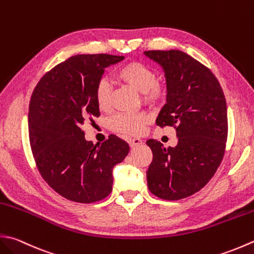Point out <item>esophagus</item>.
<instances>
[{
	"mask_svg": "<svg viewBox=\"0 0 254 254\" xmlns=\"http://www.w3.org/2000/svg\"><path fill=\"white\" fill-rule=\"evenodd\" d=\"M127 142H128V144H130V146H131V147H135V146L140 145V144H142V143H143L141 138H138V137L128 138V141H127Z\"/></svg>",
	"mask_w": 254,
	"mask_h": 254,
	"instance_id": "esophagus-1",
	"label": "esophagus"
}]
</instances>
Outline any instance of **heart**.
<instances>
[{"label":"heart","instance_id":"heart-1","mask_svg":"<svg viewBox=\"0 0 254 254\" xmlns=\"http://www.w3.org/2000/svg\"><path fill=\"white\" fill-rule=\"evenodd\" d=\"M119 80L141 92L143 101L155 104L165 100L167 90L165 84L156 80L153 69L141 62L133 61L124 64L116 72ZM112 88L106 78H101L94 89V99L101 111H109L111 108ZM152 120L148 111L120 112L110 119V128L123 135H140Z\"/></svg>","mask_w":254,"mask_h":254}]
</instances>
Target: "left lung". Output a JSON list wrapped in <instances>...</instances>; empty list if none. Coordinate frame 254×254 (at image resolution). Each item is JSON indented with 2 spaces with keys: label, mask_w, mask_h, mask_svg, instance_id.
I'll return each mask as SVG.
<instances>
[{
  "label": "left lung",
  "mask_w": 254,
  "mask_h": 254,
  "mask_svg": "<svg viewBox=\"0 0 254 254\" xmlns=\"http://www.w3.org/2000/svg\"><path fill=\"white\" fill-rule=\"evenodd\" d=\"M163 67L167 102L156 119L158 127L176 128L178 143L165 148L148 140L153 160L147 187L165 200H180L209 182L225 155L228 136L227 103L209 68L181 51L144 52Z\"/></svg>",
  "instance_id": "8db88e82"
}]
</instances>
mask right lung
I'll return each instance as SVG.
<instances>
[{"label":"right lung","mask_w":254,"mask_h":254,"mask_svg":"<svg viewBox=\"0 0 254 254\" xmlns=\"http://www.w3.org/2000/svg\"><path fill=\"white\" fill-rule=\"evenodd\" d=\"M116 55H77L41 78L28 108L29 143L44 181L71 201L102 200L112 190V170L127 155L126 141L110 135L100 145L84 138L81 124L100 116L94 89Z\"/></svg>","instance_id":"obj_1"}]
</instances>
